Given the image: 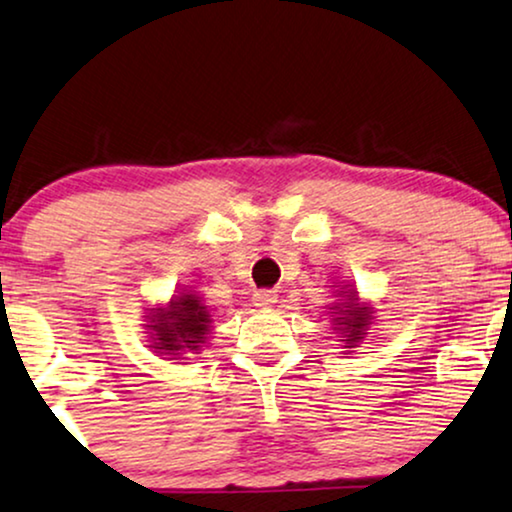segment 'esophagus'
Masks as SVG:
<instances>
[{
	"label": "esophagus",
	"instance_id": "1",
	"mask_svg": "<svg viewBox=\"0 0 512 512\" xmlns=\"http://www.w3.org/2000/svg\"><path fill=\"white\" fill-rule=\"evenodd\" d=\"M273 304H277V294L273 289H258L254 294V306L258 308H270Z\"/></svg>",
	"mask_w": 512,
	"mask_h": 512
}]
</instances>
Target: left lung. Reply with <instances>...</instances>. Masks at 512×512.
<instances>
[{
  "label": "left lung",
  "mask_w": 512,
  "mask_h": 512,
  "mask_svg": "<svg viewBox=\"0 0 512 512\" xmlns=\"http://www.w3.org/2000/svg\"><path fill=\"white\" fill-rule=\"evenodd\" d=\"M344 304H337L332 308V311H337L339 315L337 318H332V323L337 325L339 334H342V342L346 344V349H351V346H356L361 339L365 337V330H368L370 325V306H361L358 304V294L349 289V292H344Z\"/></svg>",
  "instance_id": "obj_1"
}]
</instances>
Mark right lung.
<instances>
[{
	"mask_svg": "<svg viewBox=\"0 0 512 512\" xmlns=\"http://www.w3.org/2000/svg\"><path fill=\"white\" fill-rule=\"evenodd\" d=\"M147 327H151V349L166 356L199 353L211 330V315L197 294L173 296L166 308H151Z\"/></svg>",
	"mask_w": 512,
	"mask_h": 512,
	"instance_id": "right-lung-1",
	"label": "right lung"
}]
</instances>
